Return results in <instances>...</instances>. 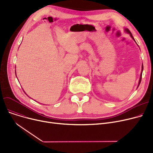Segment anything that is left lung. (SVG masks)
<instances>
[{
    "label": "left lung",
    "mask_w": 153,
    "mask_h": 153,
    "mask_svg": "<svg viewBox=\"0 0 153 153\" xmlns=\"http://www.w3.org/2000/svg\"><path fill=\"white\" fill-rule=\"evenodd\" d=\"M125 31L126 32V33H129L130 34V36L134 40V38H133V35H132V34H131V33L130 32V31L128 30V28H125ZM135 41V40H134ZM143 65H142V70H141V75H140V81H139V83H138V87H139V85H140V82H141V78H142V72H143Z\"/></svg>",
    "instance_id": "left-lung-1"
}]
</instances>
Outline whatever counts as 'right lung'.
Wrapping results in <instances>:
<instances>
[{"label":"right lung","mask_w":153,"mask_h":153,"mask_svg":"<svg viewBox=\"0 0 153 153\" xmlns=\"http://www.w3.org/2000/svg\"><path fill=\"white\" fill-rule=\"evenodd\" d=\"M15 72H16V71H15ZM15 74H16V73H15Z\"/></svg>","instance_id":"obj_1"}]
</instances>
